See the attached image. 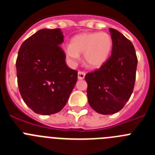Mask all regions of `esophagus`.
Returning a JSON list of instances; mask_svg holds the SVG:
<instances>
[{
    "mask_svg": "<svg viewBox=\"0 0 155 155\" xmlns=\"http://www.w3.org/2000/svg\"><path fill=\"white\" fill-rule=\"evenodd\" d=\"M84 76H85V72L82 71H78V79L79 80H82V79L84 78Z\"/></svg>",
    "mask_w": 155,
    "mask_h": 155,
    "instance_id": "1",
    "label": "esophagus"
}]
</instances>
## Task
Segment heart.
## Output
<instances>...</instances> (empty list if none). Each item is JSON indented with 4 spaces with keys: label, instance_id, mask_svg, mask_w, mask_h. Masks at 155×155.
Returning <instances> with one entry per match:
<instances>
[{
    "label": "heart",
    "instance_id": "1",
    "mask_svg": "<svg viewBox=\"0 0 155 155\" xmlns=\"http://www.w3.org/2000/svg\"><path fill=\"white\" fill-rule=\"evenodd\" d=\"M113 48V39L106 32L81 33L72 38L71 45L64 46L68 62L75 65L80 61V53H84L86 64L98 68L106 61Z\"/></svg>",
    "mask_w": 155,
    "mask_h": 155
}]
</instances>
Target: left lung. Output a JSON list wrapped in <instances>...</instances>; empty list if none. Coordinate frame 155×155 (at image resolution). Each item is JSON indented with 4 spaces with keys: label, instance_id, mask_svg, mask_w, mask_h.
<instances>
[{
    "label": "left lung",
    "instance_id": "1",
    "mask_svg": "<svg viewBox=\"0 0 155 155\" xmlns=\"http://www.w3.org/2000/svg\"><path fill=\"white\" fill-rule=\"evenodd\" d=\"M109 31L113 39L110 57L84 78L88 103L102 115L113 114L124 107L134 91L137 66L132 42L114 28Z\"/></svg>",
    "mask_w": 155,
    "mask_h": 155
}]
</instances>
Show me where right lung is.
Segmentation results:
<instances>
[{"label":"right lung","instance_id":"1","mask_svg":"<svg viewBox=\"0 0 155 155\" xmlns=\"http://www.w3.org/2000/svg\"><path fill=\"white\" fill-rule=\"evenodd\" d=\"M60 28L41 29L23 42L16 60L18 85L25 103L34 113L51 115L67 104L78 71L68 68L60 45Z\"/></svg>","mask_w":155,"mask_h":155}]
</instances>
